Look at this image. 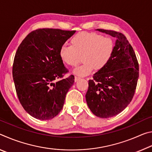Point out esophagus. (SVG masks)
Returning <instances> with one entry per match:
<instances>
[{"label": "esophagus", "mask_w": 152, "mask_h": 152, "mask_svg": "<svg viewBox=\"0 0 152 152\" xmlns=\"http://www.w3.org/2000/svg\"><path fill=\"white\" fill-rule=\"evenodd\" d=\"M80 80V78H79V77L75 76V78H74V80H75V82H77L78 80Z\"/></svg>", "instance_id": "1"}]
</instances>
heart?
Masks as SVG:
<instances>
[{"label": "heart", "instance_id": "b5f03b06", "mask_svg": "<svg viewBox=\"0 0 152 152\" xmlns=\"http://www.w3.org/2000/svg\"><path fill=\"white\" fill-rule=\"evenodd\" d=\"M70 43L71 46H61L60 56L64 64L71 67L79 64L82 57L83 64L74 70V73L79 76L89 75L93 69L96 72L102 70L115 49L113 39L94 32H79L72 38Z\"/></svg>", "mask_w": 152, "mask_h": 152}]
</instances>
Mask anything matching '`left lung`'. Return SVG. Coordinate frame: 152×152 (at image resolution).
<instances>
[{
    "instance_id": "8db88e82",
    "label": "left lung",
    "mask_w": 152,
    "mask_h": 152,
    "mask_svg": "<svg viewBox=\"0 0 152 152\" xmlns=\"http://www.w3.org/2000/svg\"><path fill=\"white\" fill-rule=\"evenodd\" d=\"M96 30L117 40L109 63L88 80L86 100L94 115L109 118L122 112L132 101L139 78V64L132 46L123 33Z\"/></svg>"
}]
</instances>
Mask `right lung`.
I'll return each instance as SVG.
<instances>
[{"label":"right lung","instance_id":"add662e5","mask_svg":"<svg viewBox=\"0 0 152 152\" xmlns=\"http://www.w3.org/2000/svg\"><path fill=\"white\" fill-rule=\"evenodd\" d=\"M75 32L36 29L17 49L12 65L15 89L23 107L35 119H51L62 109L74 76L62 78L68 70L60 58V50Z\"/></svg>","mask_w":152,"mask_h":152}]
</instances>
